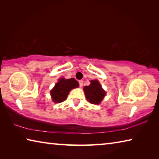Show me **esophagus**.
<instances>
[{"instance_id":"esophagus-1","label":"esophagus","mask_w":159,"mask_h":159,"mask_svg":"<svg viewBox=\"0 0 159 159\" xmlns=\"http://www.w3.org/2000/svg\"><path fill=\"white\" fill-rule=\"evenodd\" d=\"M79 86H80V88H81L82 86H83V81L82 80H79Z\"/></svg>"}]
</instances>
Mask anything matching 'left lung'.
Instances as JSON below:
<instances>
[{"instance_id":"obj_1","label":"left lung","mask_w":159,"mask_h":159,"mask_svg":"<svg viewBox=\"0 0 159 159\" xmlns=\"http://www.w3.org/2000/svg\"><path fill=\"white\" fill-rule=\"evenodd\" d=\"M87 100L91 104H99L104 99L106 92L102 89L98 80H90V84L83 88Z\"/></svg>"}]
</instances>
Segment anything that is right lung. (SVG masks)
<instances>
[{"label":"right lung","mask_w":159,"mask_h":159,"mask_svg":"<svg viewBox=\"0 0 159 159\" xmlns=\"http://www.w3.org/2000/svg\"><path fill=\"white\" fill-rule=\"evenodd\" d=\"M79 86V83L74 78L65 79L61 78L50 91L51 98L55 103H60L66 99L71 90Z\"/></svg>","instance_id":"1"}]
</instances>
